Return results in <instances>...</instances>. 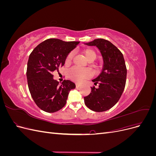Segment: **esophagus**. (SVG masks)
<instances>
[{
	"mask_svg": "<svg viewBox=\"0 0 156 156\" xmlns=\"http://www.w3.org/2000/svg\"><path fill=\"white\" fill-rule=\"evenodd\" d=\"M75 85H76V87H81V84H79V83H76V84H75Z\"/></svg>",
	"mask_w": 156,
	"mask_h": 156,
	"instance_id": "34e87169",
	"label": "esophagus"
}]
</instances>
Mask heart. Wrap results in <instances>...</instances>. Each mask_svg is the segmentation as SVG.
<instances>
[{
    "label": "heart",
    "instance_id": "1",
    "mask_svg": "<svg viewBox=\"0 0 156 156\" xmlns=\"http://www.w3.org/2000/svg\"><path fill=\"white\" fill-rule=\"evenodd\" d=\"M83 55L88 61H93L96 57V52L94 51V50L90 48L84 50ZM73 56V52H70L66 56V63L69 64L72 62ZM68 74L69 77L72 79L73 81L77 83H81L84 79L91 77L92 72L87 68L80 69L77 67H74L69 71Z\"/></svg>",
    "mask_w": 156,
    "mask_h": 156
}]
</instances>
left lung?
Listing matches in <instances>:
<instances>
[{
  "instance_id": "obj_1",
  "label": "left lung",
  "mask_w": 156,
  "mask_h": 156,
  "mask_svg": "<svg viewBox=\"0 0 156 156\" xmlns=\"http://www.w3.org/2000/svg\"><path fill=\"white\" fill-rule=\"evenodd\" d=\"M84 44L96 46L103 60L101 73L92 80L99 87H91L90 94L84 98V103L92 111H105L119 101L124 92L127 75L124 56L115 45L104 39H96Z\"/></svg>"
}]
</instances>
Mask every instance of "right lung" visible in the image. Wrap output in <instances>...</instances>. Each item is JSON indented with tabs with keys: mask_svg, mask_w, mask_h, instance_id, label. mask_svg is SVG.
Masks as SVG:
<instances>
[{
	"mask_svg": "<svg viewBox=\"0 0 156 156\" xmlns=\"http://www.w3.org/2000/svg\"><path fill=\"white\" fill-rule=\"evenodd\" d=\"M79 44L51 38L37 45L30 53L27 69L28 87L36 104L44 111L55 112L63 108L69 91L75 88L69 80L59 84L53 73L63 66L68 55Z\"/></svg>",
	"mask_w": 156,
	"mask_h": 156,
	"instance_id": "right-lung-1",
	"label": "right lung"
}]
</instances>
